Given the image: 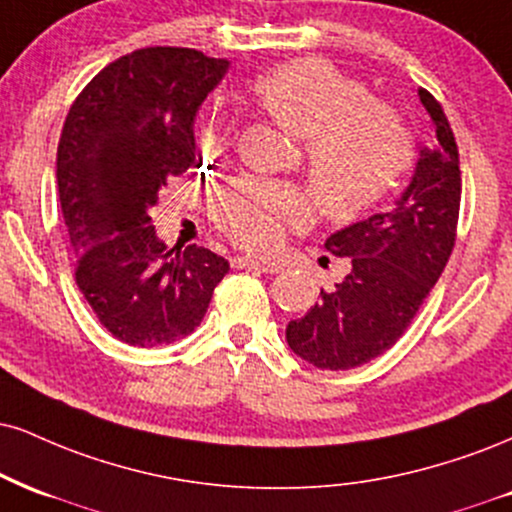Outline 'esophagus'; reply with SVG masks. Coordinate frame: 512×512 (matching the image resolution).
I'll return each mask as SVG.
<instances>
[{"mask_svg": "<svg viewBox=\"0 0 512 512\" xmlns=\"http://www.w3.org/2000/svg\"><path fill=\"white\" fill-rule=\"evenodd\" d=\"M233 267L236 269H255V272H264V274H274L276 267L269 262H260L255 257H233Z\"/></svg>", "mask_w": 512, "mask_h": 512, "instance_id": "1", "label": "esophagus"}]
</instances>
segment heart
Returning a JSON list of instances; mask_svg holds the SVG:
<instances>
[{
    "label": "heart",
    "mask_w": 512,
    "mask_h": 512,
    "mask_svg": "<svg viewBox=\"0 0 512 512\" xmlns=\"http://www.w3.org/2000/svg\"><path fill=\"white\" fill-rule=\"evenodd\" d=\"M255 100L305 143L307 176L331 219H350L379 205L408 174L415 143L389 104L372 100L360 80L331 61L305 57L257 80ZM229 126L209 121L205 143H229ZM312 202L291 183L238 178L214 205V221L240 248L269 252L288 229L310 221Z\"/></svg>",
    "instance_id": "1"
}]
</instances>
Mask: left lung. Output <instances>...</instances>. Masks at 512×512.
Here are the masks:
<instances>
[{
	"label": "left lung",
	"instance_id": "obj_1",
	"mask_svg": "<svg viewBox=\"0 0 512 512\" xmlns=\"http://www.w3.org/2000/svg\"><path fill=\"white\" fill-rule=\"evenodd\" d=\"M417 95L432 116L434 150H420L396 205L326 238L331 255L350 257V274L286 326L293 353L319 369L360 367L396 346L453 252L463 193L458 143L432 92Z\"/></svg>",
	"mask_w": 512,
	"mask_h": 512
}]
</instances>
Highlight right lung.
I'll return each instance as SVG.
<instances>
[{
    "label": "right lung",
    "mask_w": 512,
    "mask_h": 512,
    "mask_svg": "<svg viewBox=\"0 0 512 512\" xmlns=\"http://www.w3.org/2000/svg\"><path fill=\"white\" fill-rule=\"evenodd\" d=\"M229 61L188 47H143L112 61L66 114L57 150L59 202L73 276L121 343L169 346L200 326L229 262L166 248L150 207L195 159L193 121Z\"/></svg>",
    "instance_id": "right-lung-1"
}]
</instances>
